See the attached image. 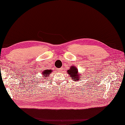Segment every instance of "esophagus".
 I'll use <instances>...</instances> for the list:
<instances>
[{
	"mask_svg": "<svg viewBox=\"0 0 125 125\" xmlns=\"http://www.w3.org/2000/svg\"><path fill=\"white\" fill-rule=\"evenodd\" d=\"M59 71H62V68H60V69H59Z\"/></svg>",
	"mask_w": 125,
	"mask_h": 125,
	"instance_id": "esophagus-1",
	"label": "esophagus"
}]
</instances>
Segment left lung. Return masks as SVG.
<instances>
[{
	"label": "left lung",
	"instance_id": "obj_1",
	"mask_svg": "<svg viewBox=\"0 0 125 125\" xmlns=\"http://www.w3.org/2000/svg\"><path fill=\"white\" fill-rule=\"evenodd\" d=\"M67 73L74 81L80 80V78L82 77V75L78 73V69L73 65H72L70 67V69L67 71Z\"/></svg>",
	"mask_w": 125,
	"mask_h": 125
}]
</instances>
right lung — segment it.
<instances>
[{"mask_svg": "<svg viewBox=\"0 0 125 125\" xmlns=\"http://www.w3.org/2000/svg\"><path fill=\"white\" fill-rule=\"evenodd\" d=\"M52 69H45L42 71V81H45V80H47V78H48L50 75V74L52 73Z\"/></svg>", "mask_w": 125, "mask_h": 125, "instance_id": "obj_1", "label": "right lung"}]
</instances>
